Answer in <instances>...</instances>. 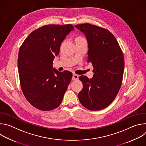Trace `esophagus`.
Masks as SVG:
<instances>
[{"mask_svg": "<svg viewBox=\"0 0 146 146\" xmlns=\"http://www.w3.org/2000/svg\"><path fill=\"white\" fill-rule=\"evenodd\" d=\"M78 78V75L76 74H73V76H72V80H76Z\"/></svg>", "mask_w": 146, "mask_h": 146, "instance_id": "34e87169", "label": "esophagus"}]
</instances>
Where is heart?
<instances>
[{
    "instance_id": "b5f03b06",
    "label": "heart",
    "mask_w": 146,
    "mask_h": 146,
    "mask_svg": "<svg viewBox=\"0 0 146 146\" xmlns=\"http://www.w3.org/2000/svg\"><path fill=\"white\" fill-rule=\"evenodd\" d=\"M86 39L83 37L82 36H77L76 38V43L77 42H82V41H86Z\"/></svg>"
}]
</instances>
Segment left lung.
Listing matches in <instances>:
<instances>
[{
	"instance_id": "left-lung-1",
	"label": "left lung",
	"mask_w": 146,
	"mask_h": 146,
	"mask_svg": "<svg viewBox=\"0 0 146 146\" xmlns=\"http://www.w3.org/2000/svg\"><path fill=\"white\" fill-rule=\"evenodd\" d=\"M75 27L87 37V61L92 64L94 73L90 79L80 76L83 88L78 94V99L87 109L102 110L113 102L121 88L124 70L123 52L109 30L88 23Z\"/></svg>"
}]
</instances>
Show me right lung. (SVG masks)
Segmentation results:
<instances>
[{"instance_id": "right-lung-1", "label": "right lung", "mask_w": 146, "mask_h": 146, "mask_svg": "<svg viewBox=\"0 0 146 146\" xmlns=\"http://www.w3.org/2000/svg\"><path fill=\"white\" fill-rule=\"evenodd\" d=\"M74 30L71 24H50L33 31L20 47L18 68L20 85L29 103L42 111L58 108L69 85L72 72H58L53 60L61 43Z\"/></svg>"}]
</instances>
